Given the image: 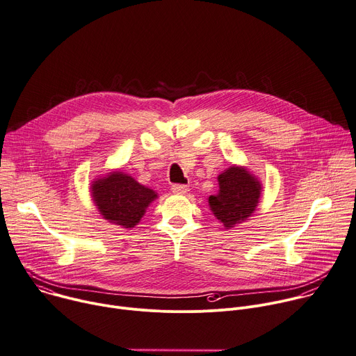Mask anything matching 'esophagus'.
Instances as JSON below:
<instances>
[{
    "label": "esophagus",
    "mask_w": 356,
    "mask_h": 356,
    "mask_svg": "<svg viewBox=\"0 0 356 356\" xmlns=\"http://www.w3.org/2000/svg\"><path fill=\"white\" fill-rule=\"evenodd\" d=\"M172 191H173L175 194L183 195V194H187L188 187H187V186H184V184H173V186H172Z\"/></svg>",
    "instance_id": "34e87169"
}]
</instances>
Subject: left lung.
<instances>
[{
	"label": "left lung",
	"mask_w": 356,
	"mask_h": 356,
	"mask_svg": "<svg viewBox=\"0 0 356 356\" xmlns=\"http://www.w3.org/2000/svg\"><path fill=\"white\" fill-rule=\"evenodd\" d=\"M219 191L209 195L208 205L212 213L226 229L242 223L256 211L261 183L245 166H230L218 176Z\"/></svg>",
	"instance_id": "left-lung-1"
}]
</instances>
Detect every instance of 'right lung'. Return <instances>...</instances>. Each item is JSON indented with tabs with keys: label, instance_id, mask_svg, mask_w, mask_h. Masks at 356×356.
Returning <instances> with one entry per match:
<instances>
[{
	"label": "right lung",
	"instance_id": "right-lung-1",
	"mask_svg": "<svg viewBox=\"0 0 356 356\" xmlns=\"http://www.w3.org/2000/svg\"><path fill=\"white\" fill-rule=\"evenodd\" d=\"M90 191L100 215L108 222L126 229L134 227L144 216L149 204L158 198L154 190L140 184L130 175L120 170L96 179L90 186Z\"/></svg>",
	"mask_w": 356,
	"mask_h": 356
}]
</instances>
